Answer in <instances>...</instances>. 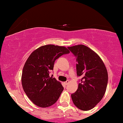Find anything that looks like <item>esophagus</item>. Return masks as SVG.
<instances>
[{
    "instance_id": "obj_1",
    "label": "esophagus",
    "mask_w": 123,
    "mask_h": 123,
    "mask_svg": "<svg viewBox=\"0 0 123 123\" xmlns=\"http://www.w3.org/2000/svg\"><path fill=\"white\" fill-rule=\"evenodd\" d=\"M69 81L68 80H67V81H65V82H64V84H65V85H68V84L69 83Z\"/></svg>"
}]
</instances>
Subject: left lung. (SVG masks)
I'll use <instances>...</instances> for the list:
<instances>
[{"label": "left lung", "mask_w": 123, "mask_h": 123, "mask_svg": "<svg viewBox=\"0 0 123 123\" xmlns=\"http://www.w3.org/2000/svg\"><path fill=\"white\" fill-rule=\"evenodd\" d=\"M76 58V69L80 83L71 95L75 106L83 111L93 109L104 97L106 90L108 74L100 57L83 45L68 47Z\"/></svg>", "instance_id": "obj_1"}]
</instances>
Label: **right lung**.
<instances>
[{
  "instance_id": "right-lung-1",
  "label": "right lung",
  "mask_w": 123,
  "mask_h": 123,
  "mask_svg": "<svg viewBox=\"0 0 123 123\" xmlns=\"http://www.w3.org/2000/svg\"><path fill=\"white\" fill-rule=\"evenodd\" d=\"M70 52L65 47L47 45L40 47L31 53L25 64L22 74L23 90L30 100L41 107L53 105L64 90L60 82L53 75L55 61Z\"/></svg>"
}]
</instances>
